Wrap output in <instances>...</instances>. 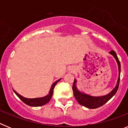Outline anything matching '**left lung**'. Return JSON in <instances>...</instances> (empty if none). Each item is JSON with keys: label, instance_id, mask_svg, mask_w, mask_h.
<instances>
[{"label": "left lung", "instance_id": "8db88e82", "mask_svg": "<svg viewBox=\"0 0 128 128\" xmlns=\"http://www.w3.org/2000/svg\"><path fill=\"white\" fill-rule=\"evenodd\" d=\"M110 54H112L115 59V60L117 62V65H118V78L117 80V84L115 87L113 89L112 91L110 92L108 94L103 96H99V97H94V96H89L88 94H86L84 93H82L80 90H78L76 86L77 81L76 79H74V83L72 85V90L74 96L79 104L83 106H85L86 108H90V109H95L98 108L100 106H102V105L104 104L106 102H107L113 96L116 94L117 90L118 88L120 82V63L119 62L118 57L117 56V54L114 50H111L109 52Z\"/></svg>", "mask_w": 128, "mask_h": 128}]
</instances>
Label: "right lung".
Returning <instances> with one entry per match:
<instances>
[{"label":"right lung","mask_w":128,"mask_h":128,"mask_svg":"<svg viewBox=\"0 0 128 128\" xmlns=\"http://www.w3.org/2000/svg\"><path fill=\"white\" fill-rule=\"evenodd\" d=\"M61 80V79L57 80L56 81L53 83L51 86V88L50 89V91L48 92V94L45 97H43V98H34V99H28V98H26L23 96H22L21 95L18 94L15 91V90H13V92H14L15 94L18 96L19 98V99L21 100H22L25 104H26L28 106H43V105L46 104L47 102H49V100L51 99L52 96L53 94V90H54V88L55 87L56 84H57V82L58 81H60Z\"/></svg>","instance_id":"1"}]
</instances>
